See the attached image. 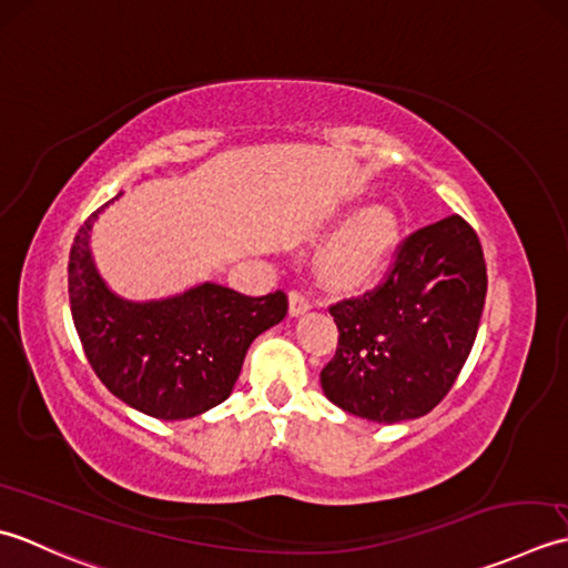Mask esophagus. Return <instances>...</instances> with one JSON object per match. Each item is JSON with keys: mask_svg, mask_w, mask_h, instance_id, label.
<instances>
[{"mask_svg": "<svg viewBox=\"0 0 568 568\" xmlns=\"http://www.w3.org/2000/svg\"><path fill=\"white\" fill-rule=\"evenodd\" d=\"M308 308H311L308 296L304 292H296V288H294V292L288 294V314L301 316V314H306Z\"/></svg>", "mask_w": 568, "mask_h": 568, "instance_id": "esophagus-1", "label": "esophagus"}]
</instances>
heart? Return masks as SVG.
<instances>
[{
    "mask_svg": "<svg viewBox=\"0 0 568 568\" xmlns=\"http://www.w3.org/2000/svg\"><path fill=\"white\" fill-rule=\"evenodd\" d=\"M397 242L395 220L382 207L351 217L318 257L323 280L341 288H361L387 267Z\"/></svg>",
    "mask_w": 568,
    "mask_h": 568,
    "instance_id": "heart-1",
    "label": "heart"
}]
</instances>
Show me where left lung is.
<instances>
[{"instance_id": "obj_1", "label": "left lung", "mask_w": 568, "mask_h": 568, "mask_svg": "<svg viewBox=\"0 0 568 568\" xmlns=\"http://www.w3.org/2000/svg\"><path fill=\"white\" fill-rule=\"evenodd\" d=\"M485 292L483 247L466 220L414 230L382 284L331 306L338 348L321 369L323 395L379 424L429 414L468 361Z\"/></svg>"}]
</instances>
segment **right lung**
<instances>
[{
	"label": "right lung",
	"mask_w": 568,
	"mask_h": 568,
	"mask_svg": "<svg viewBox=\"0 0 568 568\" xmlns=\"http://www.w3.org/2000/svg\"><path fill=\"white\" fill-rule=\"evenodd\" d=\"M102 207L80 225L68 260V298L90 367L114 397L154 419H191L225 402L252 341L286 316V294L245 296L205 282L144 304L114 296L88 247Z\"/></svg>",
	"instance_id": "1"
}]
</instances>
